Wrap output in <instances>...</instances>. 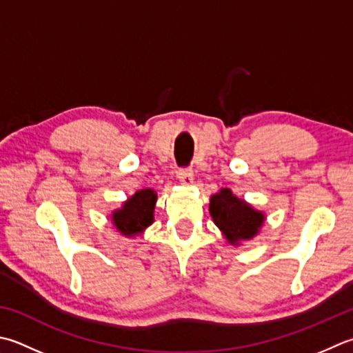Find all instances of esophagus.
Here are the masks:
<instances>
[{
    "label": "esophagus",
    "mask_w": 353,
    "mask_h": 353,
    "mask_svg": "<svg viewBox=\"0 0 353 353\" xmlns=\"http://www.w3.org/2000/svg\"><path fill=\"white\" fill-rule=\"evenodd\" d=\"M177 177L183 185H191L192 183V171L190 167H181L177 170Z\"/></svg>",
    "instance_id": "obj_1"
}]
</instances>
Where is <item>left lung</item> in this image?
I'll return each mask as SVG.
<instances>
[{
	"label": "left lung",
	"instance_id": "1",
	"mask_svg": "<svg viewBox=\"0 0 353 353\" xmlns=\"http://www.w3.org/2000/svg\"><path fill=\"white\" fill-rule=\"evenodd\" d=\"M210 212L214 223L222 230L231 243L252 239L265 220L263 214L252 210L226 188L211 197Z\"/></svg>",
	"mask_w": 353,
	"mask_h": 353
}]
</instances>
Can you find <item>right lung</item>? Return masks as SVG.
<instances>
[{"label":"right lung","instance_id":"1","mask_svg":"<svg viewBox=\"0 0 353 353\" xmlns=\"http://www.w3.org/2000/svg\"><path fill=\"white\" fill-rule=\"evenodd\" d=\"M156 194L153 190L137 191L123 208L113 214V223L125 236H134L153 223V210Z\"/></svg>","mask_w":353,"mask_h":353}]
</instances>
